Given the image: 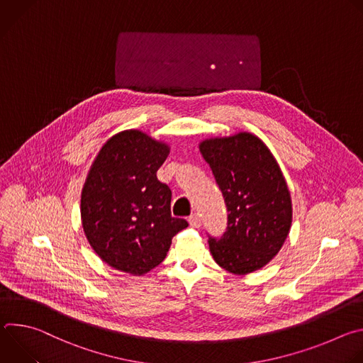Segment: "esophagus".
I'll return each instance as SVG.
<instances>
[{
  "instance_id": "obj_1",
  "label": "esophagus",
  "mask_w": 363,
  "mask_h": 363,
  "mask_svg": "<svg viewBox=\"0 0 363 363\" xmlns=\"http://www.w3.org/2000/svg\"><path fill=\"white\" fill-rule=\"evenodd\" d=\"M189 224L194 227V228H199L201 227V216L199 214H192L189 218H188Z\"/></svg>"
}]
</instances>
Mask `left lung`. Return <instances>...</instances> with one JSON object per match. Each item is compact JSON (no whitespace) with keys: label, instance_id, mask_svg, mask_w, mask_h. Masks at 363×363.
I'll return each mask as SVG.
<instances>
[{"label":"left lung","instance_id":"8db88e82","mask_svg":"<svg viewBox=\"0 0 363 363\" xmlns=\"http://www.w3.org/2000/svg\"><path fill=\"white\" fill-rule=\"evenodd\" d=\"M227 205L221 237L208 234L216 263L234 274L266 266L291 225V199L267 146L251 133L206 139L199 145Z\"/></svg>","mask_w":363,"mask_h":363}]
</instances>
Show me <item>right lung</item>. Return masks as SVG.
<instances>
[{"label":"right lung","mask_w":363,"mask_h":363,"mask_svg":"<svg viewBox=\"0 0 363 363\" xmlns=\"http://www.w3.org/2000/svg\"><path fill=\"white\" fill-rule=\"evenodd\" d=\"M168 146L139 130L103 146L82 192L86 237L103 262L145 274L164 262L174 235L188 227L171 214V188L157 178Z\"/></svg>","instance_id":"1"}]
</instances>
